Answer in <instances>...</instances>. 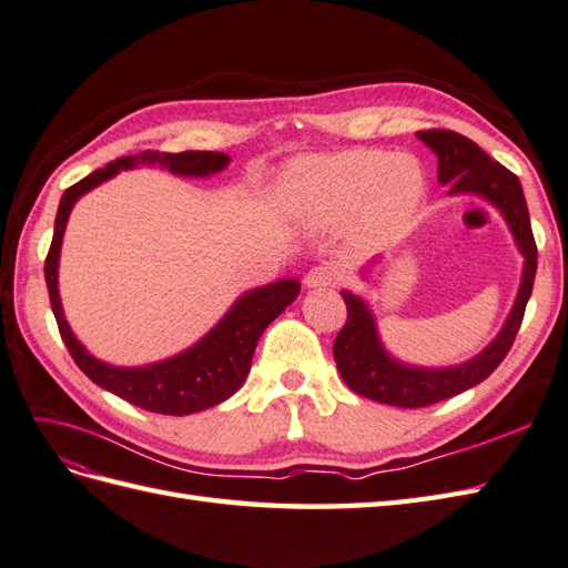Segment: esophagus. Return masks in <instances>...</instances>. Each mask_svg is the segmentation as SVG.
I'll return each instance as SVG.
<instances>
[{"label": "esophagus", "mask_w": 568, "mask_h": 568, "mask_svg": "<svg viewBox=\"0 0 568 568\" xmlns=\"http://www.w3.org/2000/svg\"><path fill=\"white\" fill-rule=\"evenodd\" d=\"M341 278V271L336 266H314L307 271V275H304V285L307 287H331L336 285Z\"/></svg>", "instance_id": "1"}]
</instances>
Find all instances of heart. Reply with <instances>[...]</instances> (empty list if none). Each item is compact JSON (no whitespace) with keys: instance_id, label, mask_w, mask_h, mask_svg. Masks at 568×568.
<instances>
[{"instance_id":"b5f03b06","label":"heart","mask_w":568,"mask_h":568,"mask_svg":"<svg viewBox=\"0 0 568 568\" xmlns=\"http://www.w3.org/2000/svg\"><path fill=\"white\" fill-rule=\"evenodd\" d=\"M287 203L318 225H336L357 213L376 232L398 230L425 194V174L410 155L355 149L300 158L285 180Z\"/></svg>"}]
</instances>
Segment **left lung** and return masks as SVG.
Instances as JSON below:
<instances>
[{"instance_id": "left-lung-1", "label": "left lung", "mask_w": 568, "mask_h": 568, "mask_svg": "<svg viewBox=\"0 0 568 568\" xmlns=\"http://www.w3.org/2000/svg\"><path fill=\"white\" fill-rule=\"evenodd\" d=\"M417 139L425 141L439 158V182L448 186V194L483 196L504 215L526 264H523L514 310L499 336L473 359L442 369L403 365L396 357H390L379 341V331H376L367 302L343 290L341 295L347 307V322L333 343V357H336L343 382L355 394L376 403L396 405V408H425V405L458 396L485 382L511 351L537 271V246L528 203L516 174L491 160L475 141L448 132V129H427V132H417Z\"/></svg>"}]
</instances>
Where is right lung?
<instances>
[{
  "mask_svg": "<svg viewBox=\"0 0 568 568\" xmlns=\"http://www.w3.org/2000/svg\"><path fill=\"white\" fill-rule=\"evenodd\" d=\"M227 163L230 158L215 151H143L136 155L118 158L108 168H100L74 186H69L60 201V209H57L54 235L45 258V281L57 326H60V336L79 369L93 384L149 413L192 415L213 408V405L235 394L244 384L246 374H250L261 333L266 331L275 316L285 312L287 304L295 302L300 295V281L283 278L244 293L206 336L180 355L143 367H114L85 351L77 341L74 331L69 328L62 312L60 290H57V266H60V250L69 213L85 192L112 180L120 170L151 165L165 168L174 174H182V178H209L213 172L225 170Z\"/></svg>",
  "mask_w": 568,
  "mask_h": 568,
  "instance_id": "right-lung-1",
  "label": "right lung"
}]
</instances>
